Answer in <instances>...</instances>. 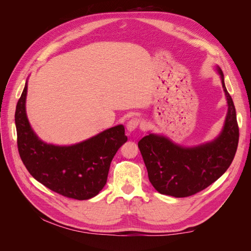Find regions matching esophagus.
<instances>
[{"label":"esophagus","mask_w":251,"mask_h":251,"mask_svg":"<svg viewBox=\"0 0 251 251\" xmlns=\"http://www.w3.org/2000/svg\"><path fill=\"white\" fill-rule=\"evenodd\" d=\"M139 124H140V120L137 119V118H133V119H131V120H128L127 124H126L127 131H128V132H133V131L135 130V128H137V126H139Z\"/></svg>","instance_id":"34e87169"}]
</instances>
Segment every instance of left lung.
I'll return each instance as SVG.
<instances>
[{
    "instance_id": "8db88e82",
    "label": "left lung",
    "mask_w": 251,
    "mask_h": 251,
    "mask_svg": "<svg viewBox=\"0 0 251 251\" xmlns=\"http://www.w3.org/2000/svg\"><path fill=\"white\" fill-rule=\"evenodd\" d=\"M228 111L216 139L194 148L174 143L164 136L149 134L138 142L150 182L162 195L184 198L203 191L229 168L239 142V126L232 98L218 68Z\"/></svg>"
}]
</instances>
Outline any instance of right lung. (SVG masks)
Here are the masks:
<instances>
[{"instance_id": "add662e5", "label": "right lung", "mask_w": 251, "mask_h": 251, "mask_svg": "<svg viewBox=\"0 0 251 251\" xmlns=\"http://www.w3.org/2000/svg\"><path fill=\"white\" fill-rule=\"evenodd\" d=\"M27 82L17 104L18 149L31 176L51 191L67 198H93L107 183L110 164L126 142L125 126L119 125L73 146H54L42 141L26 115Z\"/></svg>"}]
</instances>
